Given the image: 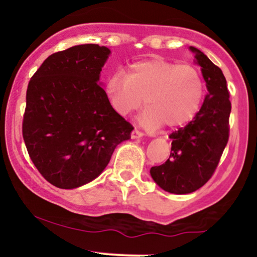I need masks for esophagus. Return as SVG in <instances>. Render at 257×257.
Returning <instances> with one entry per match:
<instances>
[{
  "mask_svg": "<svg viewBox=\"0 0 257 257\" xmlns=\"http://www.w3.org/2000/svg\"><path fill=\"white\" fill-rule=\"evenodd\" d=\"M143 132H140V131H138V129H134V131L132 132V138L133 139H140V138H143Z\"/></svg>",
  "mask_w": 257,
  "mask_h": 257,
  "instance_id": "esophagus-1",
  "label": "esophagus"
}]
</instances>
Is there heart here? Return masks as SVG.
<instances>
[{
  "label": "heart",
  "instance_id": "b5f03b06",
  "mask_svg": "<svg viewBox=\"0 0 257 257\" xmlns=\"http://www.w3.org/2000/svg\"><path fill=\"white\" fill-rule=\"evenodd\" d=\"M204 81L198 67L162 57L134 61L125 75L114 73L105 84L108 101L117 113L138 111L145 99L141 122L147 128H178L197 114L204 98Z\"/></svg>",
  "mask_w": 257,
  "mask_h": 257
}]
</instances>
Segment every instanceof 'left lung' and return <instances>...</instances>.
Here are the masks:
<instances>
[{"instance_id": "obj_1", "label": "left lung", "mask_w": 257, "mask_h": 257, "mask_svg": "<svg viewBox=\"0 0 257 257\" xmlns=\"http://www.w3.org/2000/svg\"><path fill=\"white\" fill-rule=\"evenodd\" d=\"M208 88L204 102L188 124L169 135L172 151L166 163L152 167V179L164 191L186 194L197 191L216 170L229 138L231 101L219 66L199 49L190 47Z\"/></svg>"}]
</instances>
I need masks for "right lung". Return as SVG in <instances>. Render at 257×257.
Returning <instances> with one entry per match:
<instances>
[{
	"label": "right lung",
	"mask_w": 257,
	"mask_h": 257,
	"mask_svg": "<svg viewBox=\"0 0 257 257\" xmlns=\"http://www.w3.org/2000/svg\"><path fill=\"white\" fill-rule=\"evenodd\" d=\"M108 54L99 44L57 52L29 82L23 138L32 163L55 187L76 188L99 176L134 129L98 83Z\"/></svg>",
	"instance_id": "right-lung-1"
}]
</instances>
